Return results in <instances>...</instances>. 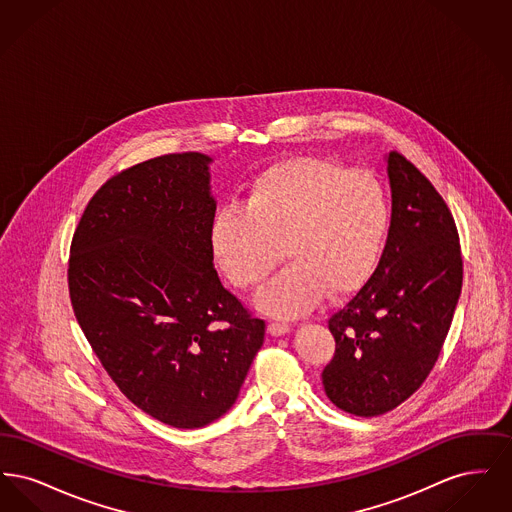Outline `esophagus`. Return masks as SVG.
Segmentation results:
<instances>
[{
    "label": "esophagus",
    "mask_w": 512,
    "mask_h": 512,
    "mask_svg": "<svg viewBox=\"0 0 512 512\" xmlns=\"http://www.w3.org/2000/svg\"><path fill=\"white\" fill-rule=\"evenodd\" d=\"M290 332V324L286 322H268V334L272 336H282V334H288Z\"/></svg>",
    "instance_id": "esophagus-1"
}]
</instances>
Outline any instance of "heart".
Returning <instances> with one entry per match:
<instances>
[{
	"label": "heart",
	"instance_id": "1",
	"mask_svg": "<svg viewBox=\"0 0 512 512\" xmlns=\"http://www.w3.org/2000/svg\"><path fill=\"white\" fill-rule=\"evenodd\" d=\"M386 184L326 157H292L255 174L242 205H224L209 224V249L226 280L249 292L280 263L286 268L257 303L297 317L326 295L353 297L372 280L390 240Z\"/></svg>",
	"mask_w": 512,
	"mask_h": 512
}]
</instances>
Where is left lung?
<instances>
[{"label":"left lung","instance_id":"8db88e82","mask_svg":"<svg viewBox=\"0 0 512 512\" xmlns=\"http://www.w3.org/2000/svg\"><path fill=\"white\" fill-rule=\"evenodd\" d=\"M388 174L390 240L372 280L328 318L336 351L320 374L328 399L355 416L388 413L424 384L463 288L447 203L399 151L388 157Z\"/></svg>","mask_w":512,"mask_h":512}]
</instances>
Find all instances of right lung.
<instances>
[{
	"mask_svg": "<svg viewBox=\"0 0 512 512\" xmlns=\"http://www.w3.org/2000/svg\"><path fill=\"white\" fill-rule=\"evenodd\" d=\"M209 161L169 153L113 174L80 217L67 268L74 317L111 380L184 430L234 405L267 330L213 268Z\"/></svg>",
	"mask_w": 512,
	"mask_h": 512,
	"instance_id": "obj_1",
	"label": "right lung"
}]
</instances>
